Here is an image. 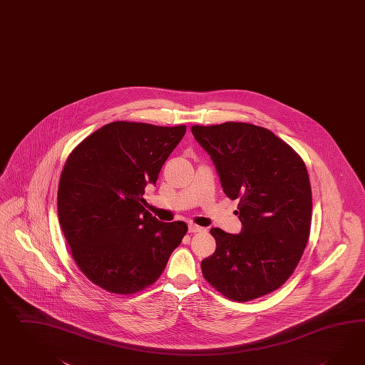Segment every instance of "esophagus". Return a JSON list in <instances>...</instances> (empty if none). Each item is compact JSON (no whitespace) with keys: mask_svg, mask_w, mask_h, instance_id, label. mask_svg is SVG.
<instances>
[{"mask_svg":"<svg viewBox=\"0 0 365 365\" xmlns=\"http://www.w3.org/2000/svg\"><path fill=\"white\" fill-rule=\"evenodd\" d=\"M205 230H206V228L197 226V225H194V223H191V225L188 226V232H203Z\"/></svg>","mask_w":365,"mask_h":365,"instance_id":"1","label":"esophagus"}]
</instances>
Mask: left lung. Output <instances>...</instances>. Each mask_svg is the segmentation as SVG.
I'll use <instances>...</instances> for the list:
<instances>
[{"label":"left lung","instance_id":"8db88e82","mask_svg":"<svg viewBox=\"0 0 365 365\" xmlns=\"http://www.w3.org/2000/svg\"><path fill=\"white\" fill-rule=\"evenodd\" d=\"M217 166L223 191L239 199L240 234L211 228L217 250L202 274L227 299L250 302L294 274L309 237L312 191L306 163L268 128L245 122L191 126Z\"/></svg>","mask_w":365,"mask_h":365}]
</instances>
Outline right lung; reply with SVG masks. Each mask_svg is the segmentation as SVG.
Returning <instances> with one entry per match:
<instances>
[{
	"label": "right lung",
	"instance_id": "add662e5",
	"mask_svg": "<svg viewBox=\"0 0 365 365\" xmlns=\"http://www.w3.org/2000/svg\"><path fill=\"white\" fill-rule=\"evenodd\" d=\"M186 126L117 120L70 153L58 185V217L71 257L91 283L117 295L154 284L187 232L185 222L162 223L143 207L148 183Z\"/></svg>",
	"mask_w": 365,
	"mask_h": 365
}]
</instances>
